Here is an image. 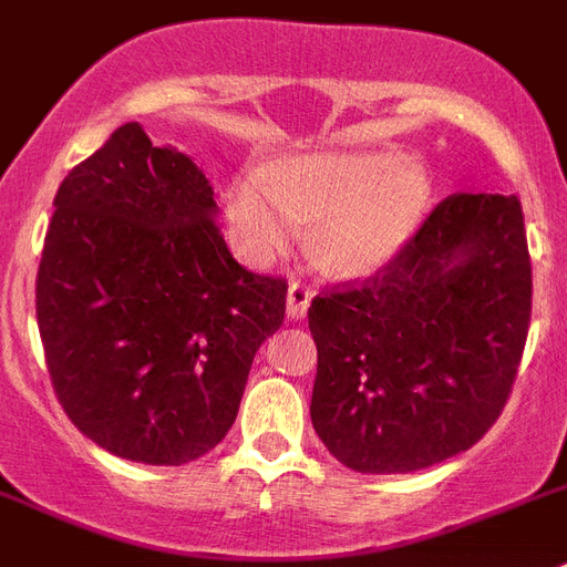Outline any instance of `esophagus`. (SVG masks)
<instances>
[{"mask_svg": "<svg viewBox=\"0 0 567 567\" xmlns=\"http://www.w3.org/2000/svg\"><path fill=\"white\" fill-rule=\"evenodd\" d=\"M313 290L305 288L302 282H290L288 285V317L290 319H305L308 308H311Z\"/></svg>", "mask_w": 567, "mask_h": 567, "instance_id": "obj_1", "label": "esophagus"}]
</instances>
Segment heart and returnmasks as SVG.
<instances>
[{
	"mask_svg": "<svg viewBox=\"0 0 567 567\" xmlns=\"http://www.w3.org/2000/svg\"><path fill=\"white\" fill-rule=\"evenodd\" d=\"M431 205L420 162L396 151H317L248 171L225 188V219L239 254L268 262L313 223V254L328 270L368 277L408 248Z\"/></svg>",
	"mask_w": 567,
	"mask_h": 567,
	"instance_id": "b5f03b06",
	"label": "heart"
}]
</instances>
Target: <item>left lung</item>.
Wrapping results in <instances>:
<instances>
[{
	"instance_id": "left-lung-1",
	"label": "left lung",
	"mask_w": 567,
	"mask_h": 567,
	"mask_svg": "<svg viewBox=\"0 0 567 567\" xmlns=\"http://www.w3.org/2000/svg\"><path fill=\"white\" fill-rule=\"evenodd\" d=\"M530 322L516 196L456 194L362 288L317 297L311 422L359 474H411L485 436Z\"/></svg>"
}]
</instances>
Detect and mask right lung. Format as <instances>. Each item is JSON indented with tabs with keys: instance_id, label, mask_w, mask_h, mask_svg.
<instances>
[{
	"instance_id": "add662e5",
	"label": "right lung",
	"mask_w": 567,
	"mask_h": 567,
	"mask_svg": "<svg viewBox=\"0 0 567 567\" xmlns=\"http://www.w3.org/2000/svg\"><path fill=\"white\" fill-rule=\"evenodd\" d=\"M53 208L37 322L59 402L113 456L199 460L234 425L288 285L236 262L202 167L140 122L79 162Z\"/></svg>"
}]
</instances>
